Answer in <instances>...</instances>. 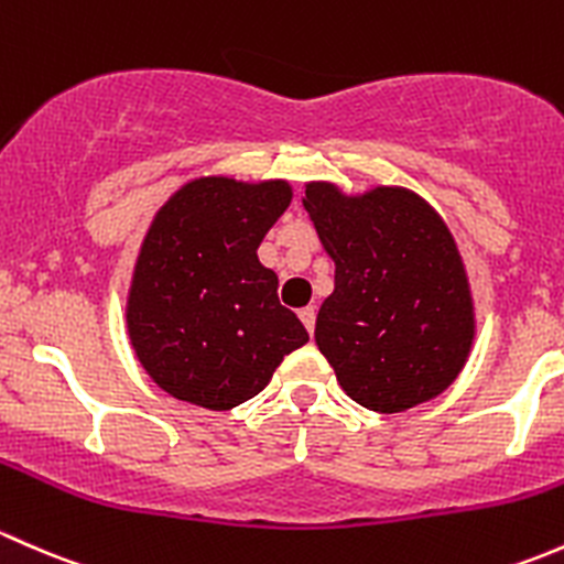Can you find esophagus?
<instances>
[{"label": "esophagus", "mask_w": 564, "mask_h": 564, "mask_svg": "<svg viewBox=\"0 0 564 564\" xmlns=\"http://www.w3.org/2000/svg\"><path fill=\"white\" fill-rule=\"evenodd\" d=\"M299 317H301V323L306 325V330H310V336L315 334V321H317V312L312 310V306H306V310H301V312H299Z\"/></svg>", "instance_id": "1"}]
</instances>
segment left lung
Here are the masks:
<instances>
[{
	"instance_id": "1",
	"label": "left lung",
	"mask_w": 564,
	"mask_h": 564,
	"mask_svg": "<svg viewBox=\"0 0 564 564\" xmlns=\"http://www.w3.org/2000/svg\"><path fill=\"white\" fill-rule=\"evenodd\" d=\"M304 208L334 260L315 341L347 397L402 412L456 380L475 336L467 274L440 214L402 187L341 195L306 184Z\"/></svg>"
}]
</instances>
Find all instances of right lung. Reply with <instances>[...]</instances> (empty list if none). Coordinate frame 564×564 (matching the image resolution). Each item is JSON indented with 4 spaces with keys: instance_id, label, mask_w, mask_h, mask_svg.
I'll list each match as a JSON object with an SVG mask.
<instances>
[{
    "instance_id": "obj_1",
    "label": "right lung",
    "mask_w": 564,
    "mask_h": 564,
    "mask_svg": "<svg viewBox=\"0 0 564 564\" xmlns=\"http://www.w3.org/2000/svg\"><path fill=\"white\" fill-rule=\"evenodd\" d=\"M288 182L208 176L156 212L127 301V328L149 377L182 402L239 408L269 386L310 334L280 304L258 247L290 206Z\"/></svg>"
}]
</instances>
